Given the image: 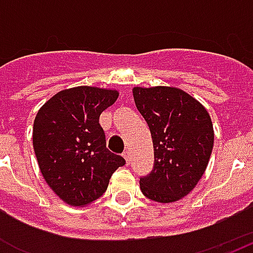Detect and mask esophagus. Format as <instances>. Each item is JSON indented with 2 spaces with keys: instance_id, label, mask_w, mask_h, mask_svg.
<instances>
[{
  "instance_id": "obj_1",
  "label": "esophagus",
  "mask_w": 253,
  "mask_h": 253,
  "mask_svg": "<svg viewBox=\"0 0 253 253\" xmlns=\"http://www.w3.org/2000/svg\"><path fill=\"white\" fill-rule=\"evenodd\" d=\"M123 157L126 160V164L130 165V163H131V154H130V150H126V152L123 153Z\"/></svg>"
}]
</instances>
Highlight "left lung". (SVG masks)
I'll return each instance as SVG.
<instances>
[{
    "instance_id": "left-lung-1",
    "label": "left lung",
    "mask_w": 253,
    "mask_h": 253,
    "mask_svg": "<svg viewBox=\"0 0 253 253\" xmlns=\"http://www.w3.org/2000/svg\"><path fill=\"white\" fill-rule=\"evenodd\" d=\"M132 96L154 148L153 170L139 180L141 191L160 203L179 201L195 188L207 168L214 145L211 118L179 88L135 86Z\"/></svg>"
}]
</instances>
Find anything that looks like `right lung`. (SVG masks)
Listing matches in <instances>:
<instances>
[{"label": "right lung", "mask_w": 253, "mask_h": 253, "mask_svg": "<svg viewBox=\"0 0 253 253\" xmlns=\"http://www.w3.org/2000/svg\"><path fill=\"white\" fill-rule=\"evenodd\" d=\"M119 92L97 86L63 89L42 105L32 142L44 180L65 203L88 206L103 195L112 173L126 164L105 146L100 114Z\"/></svg>", "instance_id": "obj_1"}]
</instances>
